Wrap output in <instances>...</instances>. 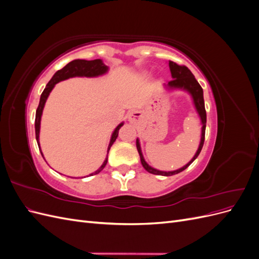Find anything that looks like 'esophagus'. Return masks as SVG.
<instances>
[{
  "label": "esophagus",
  "instance_id": "obj_1",
  "mask_svg": "<svg viewBox=\"0 0 259 259\" xmlns=\"http://www.w3.org/2000/svg\"><path fill=\"white\" fill-rule=\"evenodd\" d=\"M139 116H140V114H139L138 111H132V112L128 114V121H130L131 123H134V122L137 121V119H138Z\"/></svg>",
  "mask_w": 259,
  "mask_h": 259
}]
</instances>
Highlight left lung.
<instances>
[{
	"mask_svg": "<svg viewBox=\"0 0 259 259\" xmlns=\"http://www.w3.org/2000/svg\"><path fill=\"white\" fill-rule=\"evenodd\" d=\"M168 66H169V70L171 73V77H173L174 80L169 81L164 86H165V88L168 90L179 89V90L187 91L190 94L192 97V100H193L194 107H195V110L198 111V114L200 115L201 123H202V133H201V142H200L199 148H198L197 152H195L193 158L191 159V161L189 163H187L185 166L180 167L179 169L171 170V171L159 170V169H155L149 165V164L144 159V155L142 153V149H140L139 140H138V138L136 139V147H137V150H138V153L140 156V161H142L144 168L147 171H149V173L154 174V175H162V176H171V175L180 173V171L186 169L195 159L198 158V155L200 154V152L202 150L203 144H204L205 127H206V111H205V106H204V98H203V90L201 88V85L199 84V82L197 80H195V77L192 74V72L186 66H179L176 64V62L170 61V60L168 61Z\"/></svg>",
	"mask_w": 259,
	"mask_h": 259,
	"instance_id": "8db88e82",
	"label": "left lung"
}]
</instances>
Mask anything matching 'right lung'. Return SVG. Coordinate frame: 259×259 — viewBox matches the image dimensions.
I'll return each instance as SVG.
<instances>
[{"label":"right lung","instance_id":"right-lung-1","mask_svg":"<svg viewBox=\"0 0 259 259\" xmlns=\"http://www.w3.org/2000/svg\"><path fill=\"white\" fill-rule=\"evenodd\" d=\"M108 67L104 64L103 60L101 59H95V60H85V59H75L72 60L71 62H69L68 65H66L64 68L58 70V71L53 75V77L51 79V81L46 85V88L44 89L41 98H40V104H38V107L36 109V113H35V138L36 142L38 145V148H40V142H38V135H40V125H41V116H42V112L43 109L45 106L46 100H48V97L50 95V93L52 92V90L54 89V86L56 85L58 82L64 81L69 79V77H73V76H88V77H95V76H99L103 75L105 73L108 72ZM124 123H121L117 125L115 127L114 132L112 133V136L110 139V144L108 146V153L109 150H110L111 146L113 145V143L115 142V139L119 135V130L121 128V126ZM41 149V148H40ZM41 154L43 155L42 151ZM108 162V155L106 156V160L104 161L103 165H101L96 171L90 174V176L96 175L98 173H100L101 170L104 169V167L106 166V164Z\"/></svg>","mask_w":259,"mask_h":259}]
</instances>
